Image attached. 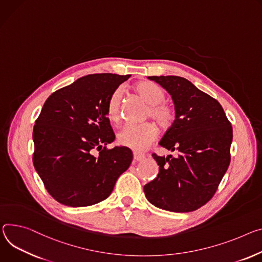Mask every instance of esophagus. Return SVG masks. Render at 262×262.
<instances>
[{"label":"esophagus","mask_w":262,"mask_h":262,"mask_svg":"<svg viewBox=\"0 0 262 262\" xmlns=\"http://www.w3.org/2000/svg\"><path fill=\"white\" fill-rule=\"evenodd\" d=\"M145 158V156L144 155H142V154H138V152H134V160L135 161H142Z\"/></svg>","instance_id":"34e87169"}]
</instances>
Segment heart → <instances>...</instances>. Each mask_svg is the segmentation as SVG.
<instances>
[{
	"label": "heart",
	"mask_w": 262,
	"mask_h": 262,
	"mask_svg": "<svg viewBox=\"0 0 262 262\" xmlns=\"http://www.w3.org/2000/svg\"><path fill=\"white\" fill-rule=\"evenodd\" d=\"M135 91L139 96L149 104L148 115L157 123L164 127H169L174 120V112L170 105L164 103L165 92L161 86L151 81H141L135 85ZM120 90H116L108 98L106 104V115L112 122L118 123L121 119ZM159 130L154 123L146 122L141 124H128L118 136L119 143L136 151L145 150L157 139Z\"/></svg>",
	"instance_id": "1"
}]
</instances>
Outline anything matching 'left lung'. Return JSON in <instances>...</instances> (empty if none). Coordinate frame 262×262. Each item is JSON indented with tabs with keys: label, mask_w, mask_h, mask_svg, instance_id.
Returning <instances> with one entry per match:
<instances>
[{
	"label": "left lung",
	"mask_w": 262,
	"mask_h": 262,
	"mask_svg": "<svg viewBox=\"0 0 262 262\" xmlns=\"http://www.w3.org/2000/svg\"><path fill=\"white\" fill-rule=\"evenodd\" d=\"M169 93L176 118L159 144L177 151L160 157L158 177L144 186L154 206L171 212H191L215 193L231 161V123L220 102L180 76H148Z\"/></svg>",
	"instance_id": "obj_1"
}]
</instances>
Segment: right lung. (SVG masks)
<instances>
[{"label": "right lung", "instance_id": "add662e5", "mask_svg": "<svg viewBox=\"0 0 262 262\" xmlns=\"http://www.w3.org/2000/svg\"><path fill=\"white\" fill-rule=\"evenodd\" d=\"M129 77L90 74L46 100L33 127V165L58 203L97 204L111 195L118 178L129 167V148L105 147L115 140L106 115L108 98Z\"/></svg>", "mask_w": 262, "mask_h": 262}]
</instances>
